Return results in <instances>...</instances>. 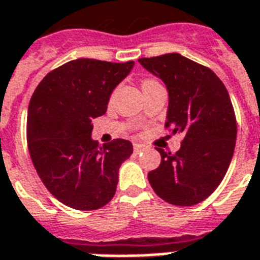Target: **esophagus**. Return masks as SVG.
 <instances>
[{"label":"esophagus","instance_id":"obj_1","mask_svg":"<svg viewBox=\"0 0 260 260\" xmlns=\"http://www.w3.org/2000/svg\"><path fill=\"white\" fill-rule=\"evenodd\" d=\"M144 150H146V147L143 146V144H138V143H136V144H134V151L136 152V154H139V152H142V151H144Z\"/></svg>","mask_w":260,"mask_h":260}]
</instances>
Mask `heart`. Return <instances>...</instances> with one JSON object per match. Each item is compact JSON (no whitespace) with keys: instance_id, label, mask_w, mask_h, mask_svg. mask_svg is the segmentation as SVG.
<instances>
[{"instance_id":"obj_1","label":"heart","mask_w":260,"mask_h":260,"mask_svg":"<svg viewBox=\"0 0 260 260\" xmlns=\"http://www.w3.org/2000/svg\"><path fill=\"white\" fill-rule=\"evenodd\" d=\"M152 82H156V81H154V79H144V81L142 82V87L147 86V85H150V83Z\"/></svg>"}]
</instances>
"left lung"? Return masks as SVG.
Here are the masks:
<instances>
[{
  "label": "left lung",
  "mask_w": 260,
  "mask_h": 260,
  "mask_svg": "<svg viewBox=\"0 0 260 260\" xmlns=\"http://www.w3.org/2000/svg\"><path fill=\"white\" fill-rule=\"evenodd\" d=\"M139 62L166 83L165 128L182 135L175 154L156 148L162 162L148 173V181L171 205L200 204L221 183L234 156L238 122L230 94L209 67L175 52Z\"/></svg>",
  "instance_id": "left-lung-1"
}]
</instances>
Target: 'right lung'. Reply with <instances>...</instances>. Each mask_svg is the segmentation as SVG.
<instances>
[{"instance_id": "add662e5", "label": "right lung", "mask_w": 260, "mask_h": 260, "mask_svg": "<svg viewBox=\"0 0 260 260\" xmlns=\"http://www.w3.org/2000/svg\"><path fill=\"white\" fill-rule=\"evenodd\" d=\"M134 62L75 59L54 69L35 89L28 106L26 142L39 177L56 200L78 210H95L113 198L118 169L132 143L93 142L91 120L106 112L113 89Z\"/></svg>"}]
</instances>
